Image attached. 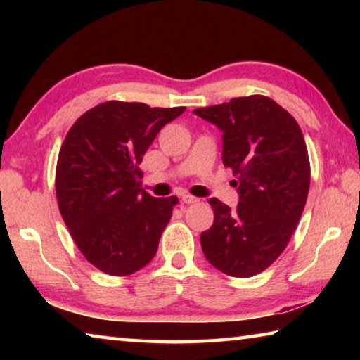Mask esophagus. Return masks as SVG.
Returning a JSON list of instances; mask_svg holds the SVG:
<instances>
[{
  "label": "esophagus",
  "instance_id": "1",
  "mask_svg": "<svg viewBox=\"0 0 360 360\" xmlns=\"http://www.w3.org/2000/svg\"><path fill=\"white\" fill-rule=\"evenodd\" d=\"M182 202H184L186 205H192V203H197L198 198L192 197V195H182Z\"/></svg>",
  "mask_w": 360,
  "mask_h": 360
}]
</instances>
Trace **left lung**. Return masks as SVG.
Wrapping results in <instances>:
<instances>
[{
  "label": "left lung",
  "instance_id": "8db88e82",
  "mask_svg": "<svg viewBox=\"0 0 360 360\" xmlns=\"http://www.w3.org/2000/svg\"><path fill=\"white\" fill-rule=\"evenodd\" d=\"M222 131V162L233 169L238 206L210 198L214 222L200 241L210 264L249 278L288 246L309 191V158L297 120L264 95L193 109Z\"/></svg>",
  "mask_w": 360,
  "mask_h": 360
}]
</instances>
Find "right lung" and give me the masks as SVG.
<instances>
[{"instance_id": "obj_1", "label": "right lung", "mask_w": 360, "mask_h": 360, "mask_svg": "<svg viewBox=\"0 0 360 360\" xmlns=\"http://www.w3.org/2000/svg\"><path fill=\"white\" fill-rule=\"evenodd\" d=\"M184 111L106 101L82 114L65 138L58 208L79 251L108 275H131L154 259L178 198L146 192L138 165L163 125Z\"/></svg>"}]
</instances>
